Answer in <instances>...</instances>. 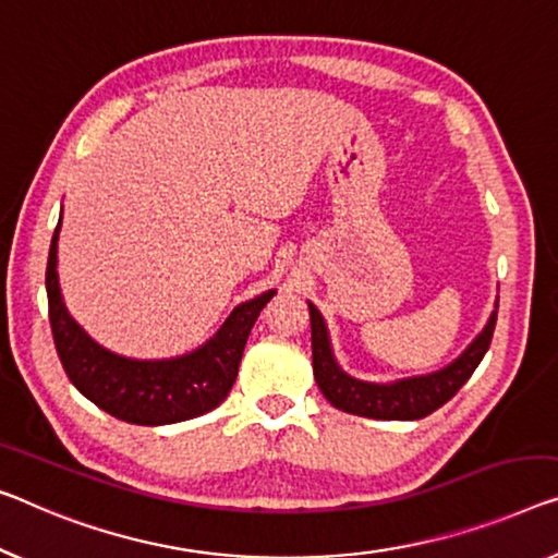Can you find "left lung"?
<instances>
[{
  "label": "left lung",
  "mask_w": 558,
  "mask_h": 558,
  "mask_svg": "<svg viewBox=\"0 0 558 558\" xmlns=\"http://www.w3.org/2000/svg\"><path fill=\"white\" fill-rule=\"evenodd\" d=\"M498 307V303H496ZM311 311V336H313V376L320 393L328 398L338 411L363 415V418L378 421H418L423 415L434 413L446 401L459 393V388L471 378L476 365L484 359L496 328V311L488 315V323L476 338L465 345V351L444 368L423 376L396 378L388 384H373L348 376L332 355L328 326L323 313L313 303Z\"/></svg>",
  "instance_id": "obj_1"
}]
</instances>
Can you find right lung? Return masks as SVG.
Returning <instances> with one entry per match:
<instances>
[{
    "instance_id": "add662e5",
    "label": "right lung",
    "mask_w": 558,
    "mask_h": 558,
    "mask_svg": "<svg viewBox=\"0 0 558 558\" xmlns=\"http://www.w3.org/2000/svg\"><path fill=\"white\" fill-rule=\"evenodd\" d=\"M60 228L62 215L49 245L47 301L57 355L72 386L97 409L135 426H168L218 409L235 384L257 315L278 290L232 307L218 332L195 351L174 359H128L99 345L66 311L57 272Z\"/></svg>"
}]
</instances>
